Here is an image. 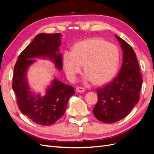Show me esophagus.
<instances>
[{"label": "esophagus", "instance_id": "34e87169", "mask_svg": "<svg viewBox=\"0 0 154 154\" xmlns=\"http://www.w3.org/2000/svg\"><path fill=\"white\" fill-rule=\"evenodd\" d=\"M76 92H79V93H83V92L85 91V89L82 87H78L76 88Z\"/></svg>", "mask_w": 154, "mask_h": 154}]
</instances>
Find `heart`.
<instances>
[{"mask_svg":"<svg viewBox=\"0 0 154 154\" xmlns=\"http://www.w3.org/2000/svg\"><path fill=\"white\" fill-rule=\"evenodd\" d=\"M119 53L117 46L98 38H89L74 45L72 52L65 51L63 64L71 82L76 80L82 66L86 72L83 82L94 81L102 84L109 81L117 72Z\"/></svg>","mask_w":154,"mask_h":154,"instance_id":"b5f03b06","label":"heart"}]
</instances>
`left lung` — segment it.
<instances>
[{"mask_svg": "<svg viewBox=\"0 0 154 154\" xmlns=\"http://www.w3.org/2000/svg\"><path fill=\"white\" fill-rule=\"evenodd\" d=\"M123 50L119 73L112 82L97 90V102L93 109L95 117L105 123L125 118L139 100L142 78L136 53L127 42L115 35Z\"/></svg>", "mask_w": 154, "mask_h": 154, "instance_id": "1", "label": "left lung"}]
</instances>
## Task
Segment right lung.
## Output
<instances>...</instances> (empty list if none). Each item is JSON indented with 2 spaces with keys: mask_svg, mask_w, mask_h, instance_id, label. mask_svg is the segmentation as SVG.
<instances>
[{
  "mask_svg": "<svg viewBox=\"0 0 154 154\" xmlns=\"http://www.w3.org/2000/svg\"><path fill=\"white\" fill-rule=\"evenodd\" d=\"M60 33L37 35L24 49L14 67L12 88L17 96L18 108L34 123L49 126L61 118L66 112L68 101L74 94V88L54 76L42 96L31 89L27 80V71L36 62L35 58L49 60L58 71H62V54Z\"/></svg>",
  "mask_w": 154,
  "mask_h": 154,
  "instance_id": "add662e5",
  "label": "right lung"
}]
</instances>
